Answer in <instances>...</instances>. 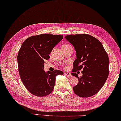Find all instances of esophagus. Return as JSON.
Masks as SVG:
<instances>
[{
  "label": "esophagus",
  "instance_id": "1",
  "mask_svg": "<svg viewBox=\"0 0 121 121\" xmlns=\"http://www.w3.org/2000/svg\"><path fill=\"white\" fill-rule=\"evenodd\" d=\"M64 74L65 75L68 76V77H72V75H71V73L69 72H65Z\"/></svg>",
  "mask_w": 121,
  "mask_h": 121
}]
</instances>
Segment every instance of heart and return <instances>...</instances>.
<instances>
[{
	"label": "heart",
	"instance_id": "obj_1",
	"mask_svg": "<svg viewBox=\"0 0 121 121\" xmlns=\"http://www.w3.org/2000/svg\"><path fill=\"white\" fill-rule=\"evenodd\" d=\"M68 45H65V46H67Z\"/></svg>",
	"mask_w": 121,
	"mask_h": 121
}]
</instances>
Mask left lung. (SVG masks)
<instances>
[{
	"label": "left lung",
	"mask_w": 121,
	"mask_h": 121,
	"mask_svg": "<svg viewBox=\"0 0 121 121\" xmlns=\"http://www.w3.org/2000/svg\"><path fill=\"white\" fill-rule=\"evenodd\" d=\"M66 39L74 47L76 59L72 73L78 83L73 88L75 94L81 97L94 95L102 88L109 75V57L99 40L86 34H71ZM82 69V76L75 73Z\"/></svg>",
	"instance_id": "obj_1"
}]
</instances>
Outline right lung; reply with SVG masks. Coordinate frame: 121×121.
<instances>
[{
  "label": "right lung",
  "instance_id": "add662e5",
  "mask_svg": "<svg viewBox=\"0 0 121 121\" xmlns=\"http://www.w3.org/2000/svg\"><path fill=\"white\" fill-rule=\"evenodd\" d=\"M64 36L40 34L30 36L22 43L19 49L18 61L19 73L23 84L32 94L43 97L53 91L55 78L64 74L62 71H44V60Z\"/></svg>",
  "mask_w": 121,
  "mask_h": 121
}]
</instances>
